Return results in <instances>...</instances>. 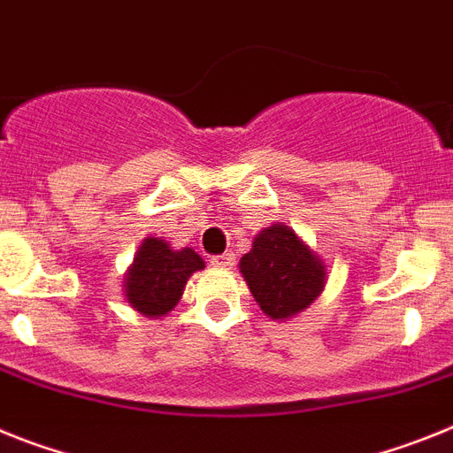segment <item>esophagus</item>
I'll use <instances>...</instances> for the list:
<instances>
[{
    "instance_id": "34e87169",
    "label": "esophagus",
    "mask_w": 453,
    "mask_h": 453,
    "mask_svg": "<svg viewBox=\"0 0 453 453\" xmlns=\"http://www.w3.org/2000/svg\"><path fill=\"white\" fill-rule=\"evenodd\" d=\"M211 265L219 266V269H230V266H234V253H223V255H216V257H211Z\"/></svg>"
}]
</instances>
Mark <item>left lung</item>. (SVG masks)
I'll list each match as a JSON object with an SVG mask.
<instances>
[{"label":"left lung","instance_id":"8db88e82","mask_svg":"<svg viewBox=\"0 0 453 453\" xmlns=\"http://www.w3.org/2000/svg\"><path fill=\"white\" fill-rule=\"evenodd\" d=\"M239 271L259 310L273 321H287L305 312L328 280L321 255L287 223L259 230L253 249L239 259Z\"/></svg>","mask_w":453,"mask_h":453}]
</instances>
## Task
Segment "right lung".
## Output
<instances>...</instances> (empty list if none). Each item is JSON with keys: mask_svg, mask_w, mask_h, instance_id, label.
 Instances as JSON below:
<instances>
[{"mask_svg": "<svg viewBox=\"0 0 453 453\" xmlns=\"http://www.w3.org/2000/svg\"><path fill=\"white\" fill-rule=\"evenodd\" d=\"M204 269L194 249H173L166 239L145 237L123 275V296L143 317H166L180 303L187 280Z\"/></svg>", "mask_w": 453, "mask_h": 453, "instance_id": "right-lung-1", "label": "right lung"}]
</instances>
